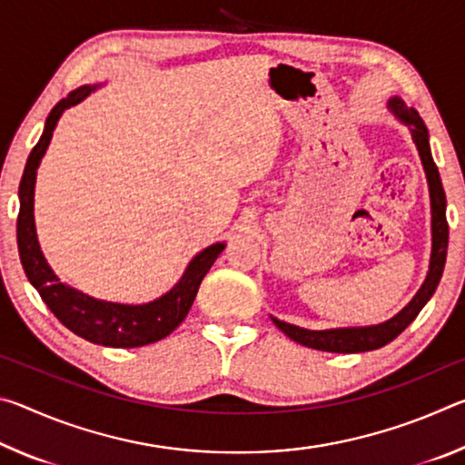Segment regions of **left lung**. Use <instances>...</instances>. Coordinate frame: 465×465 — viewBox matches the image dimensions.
<instances>
[{
	"label": "left lung",
	"mask_w": 465,
	"mask_h": 465,
	"mask_svg": "<svg viewBox=\"0 0 465 465\" xmlns=\"http://www.w3.org/2000/svg\"><path fill=\"white\" fill-rule=\"evenodd\" d=\"M388 108L396 114V119L408 124V129L412 133V141L419 149L424 174H427L429 183V194H430V232H432V250H430V262L429 272L424 279L419 293L412 297V302L406 305L402 312H398L396 316L390 318L383 324L375 326H361V328H332V330H308L299 328L287 322H281L272 318L274 326L281 332H285L291 341L308 346V349L326 351V352H365L381 349L388 342H391L398 334H402L404 330L412 324L414 318L419 316V312L427 305L429 299L435 293V289L440 281V274L445 269V258H447V242H450V225H447L445 217V191L440 184L439 170L432 162L430 147H429V131L424 127V121L414 108H408L398 96L390 98Z\"/></svg>",
	"instance_id": "1"
}]
</instances>
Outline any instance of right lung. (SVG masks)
I'll use <instances>...</instances> for the list:
<instances>
[{"mask_svg":"<svg viewBox=\"0 0 465 465\" xmlns=\"http://www.w3.org/2000/svg\"><path fill=\"white\" fill-rule=\"evenodd\" d=\"M94 90H96V85H82V88L74 90L67 98L57 102V106L46 116L43 135L33 147V152H30L25 174H22L20 180V213L18 223H15V235H18L20 261L22 266H25L28 281L33 282V287L38 291V295L46 303V308L54 313V318L63 326L94 344L113 346V349H135V346H145L162 341V338H166L183 324V320L186 318V313L194 302L196 291L201 287V281L209 272L211 266H213L217 256L223 252L225 243L217 242L213 246L199 252L188 262L184 274L180 277L176 285L166 295L157 297L149 303L129 305L104 302V299L90 297L59 281L49 262L45 261L36 238V170L41 166V160L46 147L51 143L53 131L57 127L61 114L67 108L75 106L77 102H82Z\"/></svg>","mask_w":465,"mask_h":465,"instance_id":"right-lung-1","label":"right lung"}]
</instances>
